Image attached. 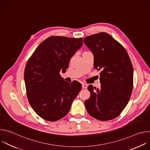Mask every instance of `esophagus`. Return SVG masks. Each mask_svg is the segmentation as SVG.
I'll use <instances>...</instances> for the list:
<instances>
[{
  "instance_id": "1",
  "label": "esophagus",
  "mask_w": 150,
  "mask_h": 150,
  "mask_svg": "<svg viewBox=\"0 0 150 150\" xmlns=\"http://www.w3.org/2000/svg\"><path fill=\"white\" fill-rule=\"evenodd\" d=\"M82 88H87V84H85V83H82Z\"/></svg>"
}]
</instances>
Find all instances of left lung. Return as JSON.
<instances>
[{"instance_id":"obj_1","label":"left lung","mask_w":150,"mask_h":150,"mask_svg":"<svg viewBox=\"0 0 150 150\" xmlns=\"http://www.w3.org/2000/svg\"><path fill=\"white\" fill-rule=\"evenodd\" d=\"M94 55V67L100 71V88L90 85V97L85 101L88 113L101 121L112 120L125 108L133 88L134 69L126 50L106 33L83 38Z\"/></svg>"}]
</instances>
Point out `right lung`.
I'll return each mask as SVG.
<instances>
[{
  "label": "right lung",
  "instance_id": "1",
  "mask_svg": "<svg viewBox=\"0 0 150 150\" xmlns=\"http://www.w3.org/2000/svg\"><path fill=\"white\" fill-rule=\"evenodd\" d=\"M82 44V38L51 36L28 59L24 71L27 96L31 108L43 119L54 122L65 117L81 90L79 82L68 83L59 73L68 68Z\"/></svg>",
  "mask_w": 150,
  "mask_h": 150
}]
</instances>
